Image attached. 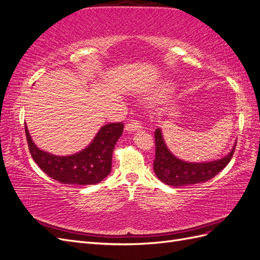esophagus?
Wrapping results in <instances>:
<instances>
[{
    "label": "esophagus",
    "mask_w": 260,
    "mask_h": 260,
    "mask_svg": "<svg viewBox=\"0 0 260 260\" xmlns=\"http://www.w3.org/2000/svg\"><path fill=\"white\" fill-rule=\"evenodd\" d=\"M141 128H142V124H141L139 121L137 120H133V121H130L128 122L127 124H125V130H127L128 132H135L137 130H140Z\"/></svg>",
    "instance_id": "obj_1"
}]
</instances>
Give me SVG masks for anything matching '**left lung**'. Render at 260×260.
I'll return each instance as SVG.
<instances>
[{"label": "left lung", "instance_id": "left-lung-1", "mask_svg": "<svg viewBox=\"0 0 260 260\" xmlns=\"http://www.w3.org/2000/svg\"><path fill=\"white\" fill-rule=\"evenodd\" d=\"M237 142L231 152L221 159L206 162H187L172 154L165 143L161 130H155V159L154 171L161 182L171 186L196 184L214 178L231 160Z\"/></svg>", "mask_w": 260, "mask_h": 260}]
</instances>
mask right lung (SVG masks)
Returning a JSON list of instances; mask_svg holds the SVG:
<instances>
[{"instance_id": "1", "label": "right lung", "mask_w": 260, "mask_h": 260, "mask_svg": "<svg viewBox=\"0 0 260 260\" xmlns=\"http://www.w3.org/2000/svg\"><path fill=\"white\" fill-rule=\"evenodd\" d=\"M29 151L36 164L46 175L64 184H96L112 170L115 144L122 135L123 123L112 122L103 125L88 147L69 156H56L41 151L31 140L25 125Z\"/></svg>"}]
</instances>
